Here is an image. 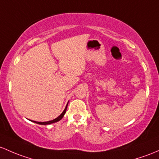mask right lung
Returning a JSON list of instances; mask_svg holds the SVG:
<instances>
[{"label":"right lung","mask_w":159,"mask_h":159,"mask_svg":"<svg viewBox=\"0 0 159 159\" xmlns=\"http://www.w3.org/2000/svg\"><path fill=\"white\" fill-rule=\"evenodd\" d=\"M68 103H67L66 108H65V110H63L62 113H61L57 118H56V119L50 120V121H46V122H36V121H32V122H33V123H37V124H39V125H49V124H52V123H56V122L59 121V120H61V119H62V117L64 116L65 113H66V110H67V107H68Z\"/></svg>","instance_id":"right-lung-1"}]
</instances>
